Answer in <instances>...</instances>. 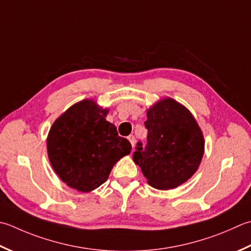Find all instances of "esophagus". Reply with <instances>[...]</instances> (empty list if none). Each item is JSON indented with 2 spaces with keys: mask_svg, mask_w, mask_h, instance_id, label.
<instances>
[{
  "mask_svg": "<svg viewBox=\"0 0 251 251\" xmlns=\"http://www.w3.org/2000/svg\"><path fill=\"white\" fill-rule=\"evenodd\" d=\"M128 140H129V142H130V145H131L132 148H134V147H135V137L132 136V135H129V136H128Z\"/></svg>",
  "mask_w": 251,
  "mask_h": 251,
  "instance_id": "obj_1",
  "label": "esophagus"
}]
</instances>
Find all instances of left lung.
<instances>
[{"mask_svg":"<svg viewBox=\"0 0 251 251\" xmlns=\"http://www.w3.org/2000/svg\"><path fill=\"white\" fill-rule=\"evenodd\" d=\"M148 144L139 142L132 160L151 187L169 190L187 181L204 153V138L191 112L172 98H163L147 110Z\"/></svg>","mask_w":251,"mask_h":251,"instance_id":"left-lung-1","label":"left lung"}]
</instances>
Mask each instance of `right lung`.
Returning a JSON list of instances; mask_svg holds the SVG:
<instances>
[{
    "label": "right lung",
    "instance_id": "add662e5",
    "mask_svg": "<svg viewBox=\"0 0 251 251\" xmlns=\"http://www.w3.org/2000/svg\"><path fill=\"white\" fill-rule=\"evenodd\" d=\"M107 113L109 109L93 99L81 100L58 116L49 130V160L68 187L81 193L97 189L116 162L130 153V142L106 121Z\"/></svg>",
    "mask_w": 251,
    "mask_h": 251
}]
</instances>
